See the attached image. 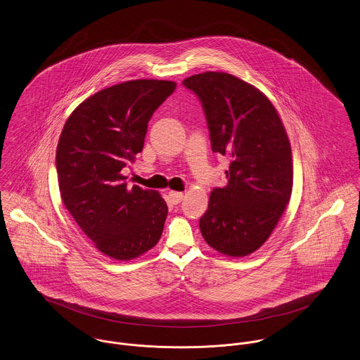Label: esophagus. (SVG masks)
Returning <instances> with one entry per match:
<instances>
[{"instance_id":"34e87169","label":"esophagus","mask_w":360,"mask_h":360,"mask_svg":"<svg viewBox=\"0 0 360 360\" xmlns=\"http://www.w3.org/2000/svg\"><path fill=\"white\" fill-rule=\"evenodd\" d=\"M183 197H184L183 193H177V191H170V193H169V198H170V201H172L174 205L180 204L181 200H183Z\"/></svg>"}]
</instances>
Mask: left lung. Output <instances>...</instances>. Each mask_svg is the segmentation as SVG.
Masks as SVG:
<instances>
[{
    "mask_svg": "<svg viewBox=\"0 0 360 360\" xmlns=\"http://www.w3.org/2000/svg\"><path fill=\"white\" fill-rule=\"evenodd\" d=\"M202 103L213 153L230 159L226 187L213 188L200 219L206 243L227 257L260 248L292 191L291 146L273 103L252 84L223 72L183 80Z\"/></svg>",
    "mask_w": 360,
    "mask_h": 360,
    "instance_id": "left-lung-1",
    "label": "left lung"
}]
</instances>
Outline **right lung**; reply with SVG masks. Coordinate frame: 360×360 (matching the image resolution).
<instances>
[{"instance_id": "1", "label": "right lung", "mask_w": 360, "mask_h": 360, "mask_svg": "<svg viewBox=\"0 0 360 360\" xmlns=\"http://www.w3.org/2000/svg\"><path fill=\"white\" fill-rule=\"evenodd\" d=\"M176 89L130 80L89 97L68 117L56 147L60 198L105 255L130 260L159 241L167 205L154 190L127 187L122 169L143 151L148 122Z\"/></svg>"}]
</instances>
